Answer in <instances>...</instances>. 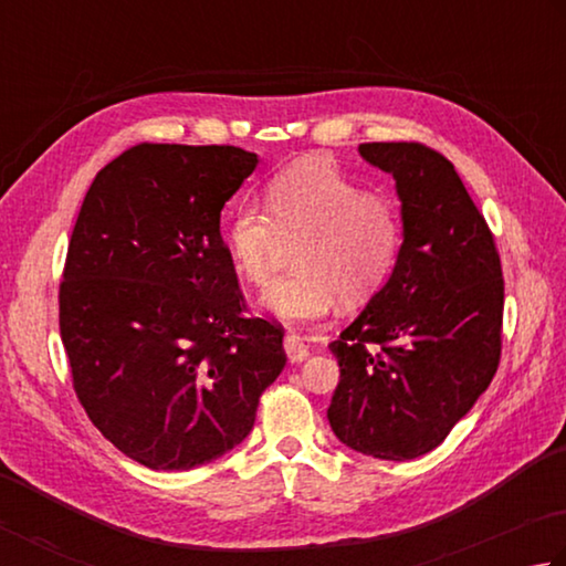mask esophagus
Here are the masks:
<instances>
[{"label":"esophagus","mask_w":566,"mask_h":566,"mask_svg":"<svg viewBox=\"0 0 566 566\" xmlns=\"http://www.w3.org/2000/svg\"><path fill=\"white\" fill-rule=\"evenodd\" d=\"M284 352H286V358H290L292 364H300V361H304L306 356H310V348H306L302 344V338L294 336V334L284 336Z\"/></svg>","instance_id":"obj_1"}]
</instances>
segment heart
<instances>
[{
  "label": "heart",
  "mask_w": 566,
  "mask_h": 566,
  "mask_svg": "<svg viewBox=\"0 0 566 566\" xmlns=\"http://www.w3.org/2000/svg\"><path fill=\"white\" fill-rule=\"evenodd\" d=\"M264 210L242 202L224 228L230 262L244 282L272 276L284 244L294 272L260 296L264 312L286 322H316L336 306L361 304L378 292L400 250L396 205L364 192L324 160H296L264 185Z\"/></svg>",
  "instance_id": "obj_1"
}]
</instances>
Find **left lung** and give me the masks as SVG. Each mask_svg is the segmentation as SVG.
Instances as JSON below:
<instances>
[{"instance_id": "left-lung-1", "label": "left lung", "mask_w": 566, "mask_h": 566, "mask_svg": "<svg viewBox=\"0 0 566 566\" xmlns=\"http://www.w3.org/2000/svg\"><path fill=\"white\" fill-rule=\"evenodd\" d=\"M358 153L396 180L403 244L384 290L328 344L342 378L326 416L358 453L413 460L443 443L495 376L505 280L453 163L423 143Z\"/></svg>"}]
</instances>
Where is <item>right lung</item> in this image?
Returning <instances> with one entry per match:
<instances>
[{"label": "right lung", "instance_id": "obj_1", "mask_svg": "<svg viewBox=\"0 0 566 566\" xmlns=\"http://www.w3.org/2000/svg\"><path fill=\"white\" fill-rule=\"evenodd\" d=\"M256 156L140 143L91 182L59 286L71 381L104 438L150 470L240 446L286 364L284 328L248 316L220 212Z\"/></svg>", "mask_w": 566, "mask_h": 566}]
</instances>
